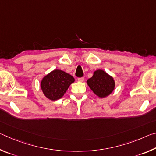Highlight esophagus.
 <instances>
[{
    "mask_svg": "<svg viewBox=\"0 0 156 156\" xmlns=\"http://www.w3.org/2000/svg\"><path fill=\"white\" fill-rule=\"evenodd\" d=\"M78 82H83L84 80V78H83V77L78 78Z\"/></svg>",
    "mask_w": 156,
    "mask_h": 156,
    "instance_id": "1",
    "label": "esophagus"
}]
</instances>
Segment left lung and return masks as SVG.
I'll use <instances>...</instances> for the list:
<instances>
[{"instance_id": "8db88e82", "label": "left lung", "mask_w": 156, "mask_h": 156, "mask_svg": "<svg viewBox=\"0 0 156 156\" xmlns=\"http://www.w3.org/2000/svg\"><path fill=\"white\" fill-rule=\"evenodd\" d=\"M94 93L100 98H105L112 93L115 88L114 79L105 71L98 69L87 81Z\"/></svg>"}]
</instances>
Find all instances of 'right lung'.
Masks as SVG:
<instances>
[{
  "label": "right lung",
  "instance_id": "right-lung-1",
  "mask_svg": "<svg viewBox=\"0 0 156 156\" xmlns=\"http://www.w3.org/2000/svg\"><path fill=\"white\" fill-rule=\"evenodd\" d=\"M72 76L60 69H55L42 79L41 87L43 94L51 100H57L64 96L74 82Z\"/></svg>",
  "mask_w": 156,
  "mask_h": 156
}]
</instances>
